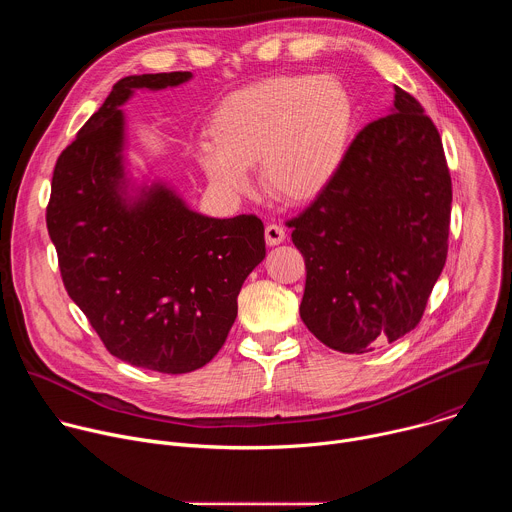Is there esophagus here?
I'll return each mask as SVG.
<instances>
[{"mask_svg":"<svg viewBox=\"0 0 512 512\" xmlns=\"http://www.w3.org/2000/svg\"><path fill=\"white\" fill-rule=\"evenodd\" d=\"M265 241H267L269 247H275V245L283 243L285 241V229L281 225H275V223L267 225L265 227Z\"/></svg>","mask_w":512,"mask_h":512,"instance_id":"obj_1","label":"esophagus"}]
</instances>
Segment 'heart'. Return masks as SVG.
Listing matches in <instances>:
<instances>
[{
  "label": "heart",
  "instance_id": "1",
  "mask_svg": "<svg viewBox=\"0 0 512 512\" xmlns=\"http://www.w3.org/2000/svg\"><path fill=\"white\" fill-rule=\"evenodd\" d=\"M356 107L334 77L281 75L243 87L216 107L212 139L198 145L210 186L227 198L253 188L261 164L269 194L304 204L322 196L340 174L354 135Z\"/></svg>",
  "mask_w": 512,
  "mask_h": 512
}]
</instances>
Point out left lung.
<instances>
[{"instance_id": "8db88e82", "label": "left lung", "mask_w": 512, "mask_h": 512, "mask_svg": "<svg viewBox=\"0 0 512 512\" xmlns=\"http://www.w3.org/2000/svg\"><path fill=\"white\" fill-rule=\"evenodd\" d=\"M452 178L442 137L395 87L391 113L352 139L346 162L300 216V316L326 346L362 354L411 332L448 257Z\"/></svg>"}]
</instances>
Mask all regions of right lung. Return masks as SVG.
<instances>
[{"instance_id":"obj_1","label":"right lung","mask_w":512,"mask_h":512,"mask_svg":"<svg viewBox=\"0 0 512 512\" xmlns=\"http://www.w3.org/2000/svg\"><path fill=\"white\" fill-rule=\"evenodd\" d=\"M192 72L131 75L60 154L46 208L60 275L105 348L139 369L182 375L225 344L237 296L265 259L253 214L212 218L166 182L133 184L125 168V105Z\"/></svg>"}]
</instances>
